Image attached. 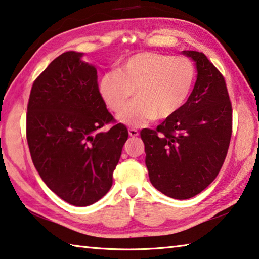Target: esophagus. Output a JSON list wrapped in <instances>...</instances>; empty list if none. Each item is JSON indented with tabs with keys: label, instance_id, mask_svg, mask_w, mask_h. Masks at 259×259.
I'll return each instance as SVG.
<instances>
[{
	"label": "esophagus",
	"instance_id": "1",
	"mask_svg": "<svg viewBox=\"0 0 259 259\" xmlns=\"http://www.w3.org/2000/svg\"><path fill=\"white\" fill-rule=\"evenodd\" d=\"M128 133H129V136H130V137H137V136L139 135L138 130H137V129H134V128H130V129H128Z\"/></svg>",
	"mask_w": 259,
	"mask_h": 259
}]
</instances>
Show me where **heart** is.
I'll list each match as a JSON object with an SVG mask.
<instances>
[{
	"label": "heart",
	"instance_id": "b5f03b06",
	"mask_svg": "<svg viewBox=\"0 0 259 259\" xmlns=\"http://www.w3.org/2000/svg\"><path fill=\"white\" fill-rule=\"evenodd\" d=\"M195 80V67L183 56L139 52L107 72L98 82L102 99L119 113L135 93L136 100L117 115L128 126H142L156 119L172 116L183 107Z\"/></svg>",
	"mask_w": 259,
	"mask_h": 259
}]
</instances>
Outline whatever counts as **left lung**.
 <instances>
[{
	"instance_id": "8db88e82",
	"label": "left lung",
	"mask_w": 259,
	"mask_h": 259,
	"mask_svg": "<svg viewBox=\"0 0 259 259\" xmlns=\"http://www.w3.org/2000/svg\"><path fill=\"white\" fill-rule=\"evenodd\" d=\"M196 81L187 102L156 130L140 131L152 185L172 199L195 196L217 177L229 150L232 105L225 80L202 52L185 50Z\"/></svg>"
}]
</instances>
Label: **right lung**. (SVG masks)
<instances>
[{"label": "right lung", "mask_w": 259, "mask_h": 259, "mask_svg": "<svg viewBox=\"0 0 259 259\" xmlns=\"http://www.w3.org/2000/svg\"><path fill=\"white\" fill-rule=\"evenodd\" d=\"M67 51L33 83L26 134L33 163L60 199L76 207L97 202L109 191L128 139L125 125L99 131L114 119L98 91L97 69Z\"/></svg>", "instance_id": "right-lung-1"}]
</instances>
